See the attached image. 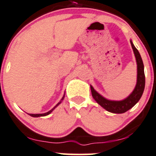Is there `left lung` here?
Returning <instances> with one entry per match:
<instances>
[{"label":"left lung","mask_w":156,"mask_h":156,"mask_svg":"<svg viewBox=\"0 0 156 156\" xmlns=\"http://www.w3.org/2000/svg\"><path fill=\"white\" fill-rule=\"evenodd\" d=\"M131 47L133 48V53H134L135 58H136V64H137V79H136V84L133 92L127 97L126 99L120 101H114V100H109L104 98L103 96L97 92L94 87L90 85L91 94L92 97L96 100L99 105L107 110L108 112L112 113H124L131 108L137 103L141 98L144 93V87H145V74H144V66L142 58L137 49L134 47L133 42L130 41Z\"/></svg>","instance_id":"1"}]
</instances>
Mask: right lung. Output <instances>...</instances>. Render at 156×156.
Wrapping results in <instances>:
<instances>
[{
    "instance_id": "right-lung-1",
    "label": "right lung",
    "mask_w": 156,
    "mask_h": 156,
    "mask_svg": "<svg viewBox=\"0 0 156 156\" xmlns=\"http://www.w3.org/2000/svg\"><path fill=\"white\" fill-rule=\"evenodd\" d=\"M64 97H65V94H64L63 97H62V98L61 99V100H60V101H59V103H58L57 104H56V106H54V107H53V108H52L51 110H50V111L48 112H46V113H44V114H29V115L30 116H31V117H41V116H46V115H48L50 114V113H51L52 112H53V110L55 109V108H56V106H59V104H60L61 103H62V100H64Z\"/></svg>"
}]
</instances>
